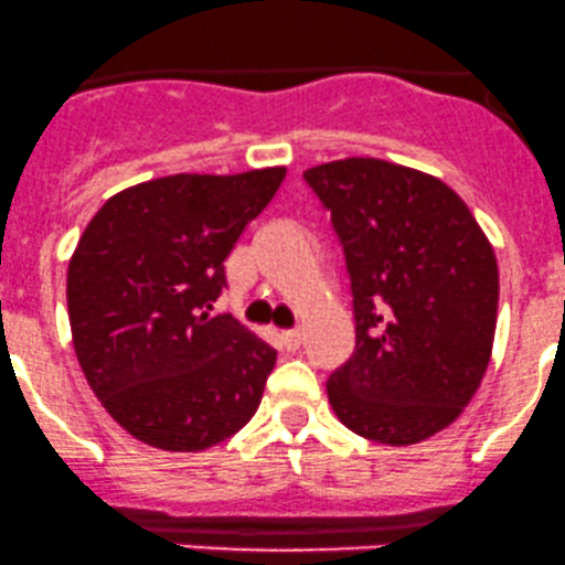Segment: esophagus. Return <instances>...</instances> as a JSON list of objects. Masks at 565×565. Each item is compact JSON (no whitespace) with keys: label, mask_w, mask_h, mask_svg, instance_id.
I'll return each mask as SVG.
<instances>
[{"label":"esophagus","mask_w":565,"mask_h":565,"mask_svg":"<svg viewBox=\"0 0 565 565\" xmlns=\"http://www.w3.org/2000/svg\"><path fill=\"white\" fill-rule=\"evenodd\" d=\"M282 344H285V350H290V353H294V350H299L301 344H305V331L301 329H290V331H282Z\"/></svg>","instance_id":"34e87169"}]
</instances>
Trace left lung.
I'll list each match as a JSON object with an SVG mask.
<instances>
[{"mask_svg":"<svg viewBox=\"0 0 565 565\" xmlns=\"http://www.w3.org/2000/svg\"><path fill=\"white\" fill-rule=\"evenodd\" d=\"M344 253L355 350L326 391L339 420L380 445L447 428L488 369L499 266L458 193L380 159L307 169Z\"/></svg>","mask_w":565,"mask_h":565,"instance_id":"obj_1","label":"left lung"}]
</instances>
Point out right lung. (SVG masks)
I'll use <instances>...</instances> for the list:
<instances>
[{"mask_svg":"<svg viewBox=\"0 0 565 565\" xmlns=\"http://www.w3.org/2000/svg\"><path fill=\"white\" fill-rule=\"evenodd\" d=\"M282 180V167L150 180L113 196L77 242L66 271L77 361L145 445L207 450L256 415L275 348L210 309L223 260Z\"/></svg>","mask_w":565,"mask_h":565,"instance_id":"add662e5","label":"right lung"}]
</instances>
